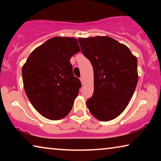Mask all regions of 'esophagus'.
I'll use <instances>...</instances> for the list:
<instances>
[{"mask_svg": "<svg viewBox=\"0 0 161 161\" xmlns=\"http://www.w3.org/2000/svg\"><path fill=\"white\" fill-rule=\"evenodd\" d=\"M80 81H81V84H84V80L83 77H81V78H80Z\"/></svg>", "mask_w": 161, "mask_h": 161, "instance_id": "obj_1", "label": "esophagus"}]
</instances>
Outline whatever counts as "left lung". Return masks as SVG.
I'll return each instance as SVG.
<instances>
[{
    "label": "left lung",
    "instance_id": "obj_1",
    "mask_svg": "<svg viewBox=\"0 0 161 161\" xmlns=\"http://www.w3.org/2000/svg\"><path fill=\"white\" fill-rule=\"evenodd\" d=\"M94 69V94L86 106L95 118L108 121L129 104L138 83L137 58L129 47L108 36L79 37Z\"/></svg>",
    "mask_w": 161,
    "mask_h": 161
}]
</instances>
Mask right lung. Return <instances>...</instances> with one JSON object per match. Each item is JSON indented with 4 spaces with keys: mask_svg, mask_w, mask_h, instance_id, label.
I'll list each match as a JSON object with an SVG mask.
<instances>
[{
    "mask_svg": "<svg viewBox=\"0 0 161 161\" xmlns=\"http://www.w3.org/2000/svg\"><path fill=\"white\" fill-rule=\"evenodd\" d=\"M80 50L75 37H52L35 48L22 67L27 97L45 118L59 120L72 109L81 84L69 59Z\"/></svg>",
    "mask_w": 161,
    "mask_h": 161,
    "instance_id": "add662e5",
    "label": "right lung"
}]
</instances>
